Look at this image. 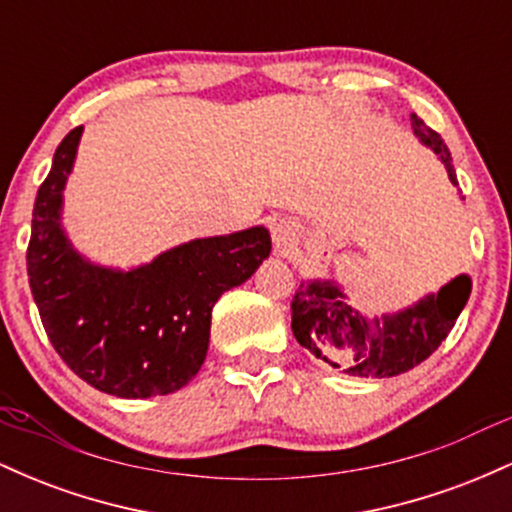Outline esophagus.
<instances>
[{"label": "esophagus", "mask_w": 512, "mask_h": 512, "mask_svg": "<svg viewBox=\"0 0 512 512\" xmlns=\"http://www.w3.org/2000/svg\"><path fill=\"white\" fill-rule=\"evenodd\" d=\"M272 240L274 248L279 252H289L296 245V226L291 221L281 219L272 226Z\"/></svg>", "instance_id": "34e87169"}]
</instances>
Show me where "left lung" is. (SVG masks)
<instances>
[{
	"instance_id": "obj_1",
	"label": "left lung",
	"mask_w": 512,
	"mask_h": 512,
	"mask_svg": "<svg viewBox=\"0 0 512 512\" xmlns=\"http://www.w3.org/2000/svg\"><path fill=\"white\" fill-rule=\"evenodd\" d=\"M414 134L440 156L457 185L448 146L438 132L411 113ZM472 293L467 274L397 315L366 317L346 303L332 281L301 284L291 303V330L317 361L358 378H392L426 361L448 337Z\"/></svg>"
}]
</instances>
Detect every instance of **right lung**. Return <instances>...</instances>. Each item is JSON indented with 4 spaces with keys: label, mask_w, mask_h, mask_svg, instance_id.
<instances>
[{
    "label": "right lung",
    "mask_w": 512,
    "mask_h": 512,
    "mask_svg": "<svg viewBox=\"0 0 512 512\" xmlns=\"http://www.w3.org/2000/svg\"><path fill=\"white\" fill-rule=\"evenodd\" d=\"M79 139L81 127L62 139L35 197L26 264L40 320L62 361L96 390L125 399L170 395L202 368L211 308L269 257V231L190 240L132 272L96 267L60 228Z\"/></svg>",
    "instance_id": "1"
}]
</instances>
